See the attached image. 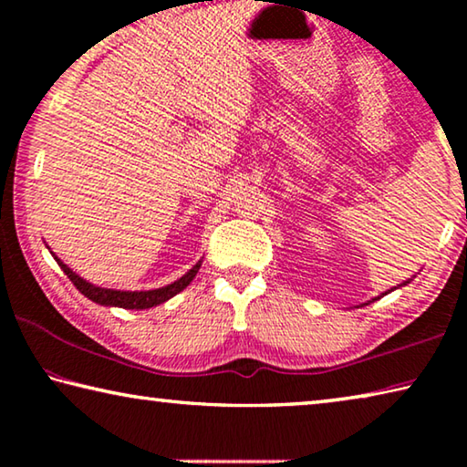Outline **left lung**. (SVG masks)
Instances as JSON below:
<instances>
[{
  "instance_id": "obj_1",
  "label": "left lung",
  "mask_w": 467,
  "mask_h": 467,
  "mask_svg": "<svg viewBox=\"0 0 467 467\" xmlns=\"http://www.w3.org/2000/svg\"><path fill=\"white\" fill-rule=\"evenodd\" d=\"M410 280H412V278H410ZM410 280H406L404 284H400V286H395V288H401V286H406V284H410ZM389 292H393V288H391V290H387V292H383V295H381V296H385V295H389ZM377 298H379V296H375L373 300H377ZM368 303H370V300H368ZM368 303H365V305H368Z\"/></svg>"
}]
</instances>
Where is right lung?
Listing matches in <instances>:
<instances>
[{
    "label": "right lung",
    "instance_id": "obj_1",
    "mask_svg": "<svg viewBox=\"0 0 467 467\" xmlns=\"http://www.w3.org/2000/svg\"><path fill=\"white\" fill-rule=\"evenodd\" d=\"M51 255L55 257V262L59 264L63 274H66L67 278L74 282V286L80 290L86 298H90L92 303L102 305V306H119V309H138V311L152 309V306H156V305L167 303L169 298L179 295L181 290H185L189 284H192L197 270L202 267V259H200V262H197L187 274H183L179 280H175L172 284H167V286H162V288H154V290H115V288H102V286H97V284H90L88 280L80 278V275H78L74 270H69V267L63 264L53 251H51Z\"/></svg>",
    "mask_w": 467,
    "mask_h": 467
}]
</instances>
